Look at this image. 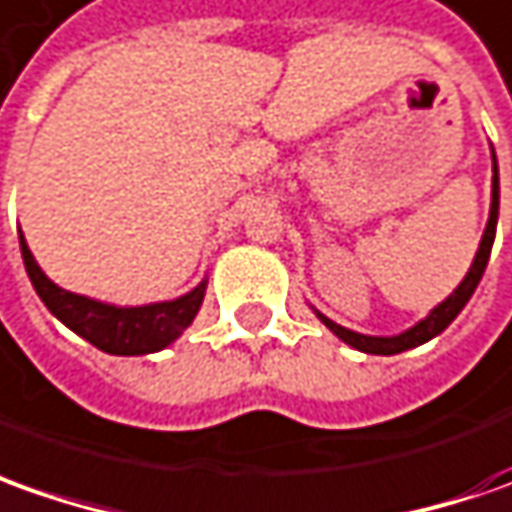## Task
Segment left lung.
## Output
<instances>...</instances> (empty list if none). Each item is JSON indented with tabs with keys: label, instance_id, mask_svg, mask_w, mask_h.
<instances>
[{
	"label": "left lung",
	"instance_id": "obj_1",
	"mask_svg": "<svg viewBox=\"0 0 512 512\" xmlns=\"http://www.w3.org/2000/svg\"><path fill=\"white\" fill-rule=\"evenodd\" d=\"M496 221H499V167H496V152H493V201H490V218H487L485 235H482V243H479V252L473 257L470 272L465 274V280L456 286V291L450 294L448 300H442L425 320H419L414 328L402 331L397 337H368V334H357V331H348V328L337 326L334 320L323 317L320 311H317V317L343 343L357 348V351H365V354H385V357H391V354H399V351H408V348L428 343V340H433L436 334H442L456 320V314L465 309V303L473 297V291H476V286H479V280H482V274L487 269V260H490V249H493V238H496Z\"/></svg>",
	"mask_w": 512,
	"mask_h": 512
}]
</instances>
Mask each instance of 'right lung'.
Returning a JSON list of instances; mask_svg holds the SVG:
<instances>
[{
    "mask_svg": "<svg viewBox=\"0 0 512 512\" xmlns=\"http://www.w3.org/2000/svg\"><path fill=\"white\" fill-rule=\"evenodd\" d=\"M19 246H22L27 277H30L36 294L42 297V303L70 331H76L87 343H93L101 351H107V354L138 357V354H152V351L167 348L195 320V314H198L203 303L206 280L198 283L189 294L178 297V300L150 303V306L121 309V306H110V303H101V300H90L84 294L59 289L39 269V263L33 260L25 243V235H19Z\"/></svg>",
    "mask_w": 512,
    "mask_h": 512,
    "instance_id": "1",
    "label": "right lung"
}]
</instances>
